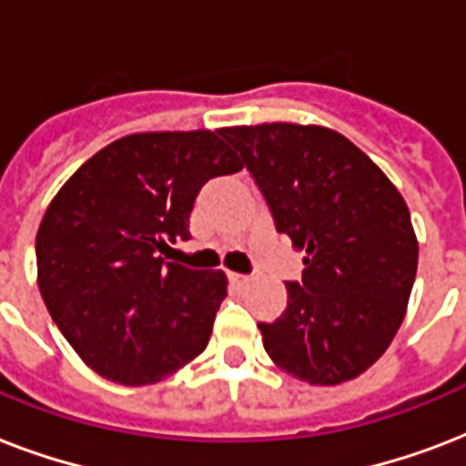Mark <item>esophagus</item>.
Masks as SVG:
<instances>
[{"label":"esophagus","mask_w":466,"mask_h":466,"mask_svg":"<svg viewBox=\"0 0 466 466\" xmlns=\"http://www.w3.org/2000/svg\"><path fill=\"white\" fill-rule=\"evenodd\" d=\"M227 280H229V285L237 288V290H241V288H247L248 285V278L241 276V273H227Z\"/></svg>","instance_id":"esophagus-1"}]
</instances>
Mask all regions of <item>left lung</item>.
Listing matches in <instances>:
<instances>
[{
	"instance_id": "left-lung-1",
	"label": "left lung",
	"mask_w": 466,
	"mask_h": 466,
	"mask_svg": "<svg viewBox=\"0 0 466 466\" xmlns=\"http://www.w3.org/2000/svg\"><path fill=\"white\" fill-rule=\"evenodd\" d=\"M276 229L305 251L288 307L258 324L278 368L309 384L353 380L390 348L419 266L411 215L394 183L343 135L319 126L225 127Z\"/></svg>"
}]
</instances>
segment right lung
Wrapping results in <instances>:
<instances>
[{"label":"right lung","instance_id":"obj_1","mask_svg":"<svg viewBox=\"0 0 466 466\" xmlns=\"http://www.w3.org/2000/svg\"><path fill=\"white\" fill-rule=\"evenodd\" d=\"M241 167L222 130L127 135L76 168L47 205L35 237L40 295L94 372L145 387L203 353L227 278L167 254L190 239L205 183Z\"/></svg>","mask_w":466,"mask_h":466}]
</instances>
